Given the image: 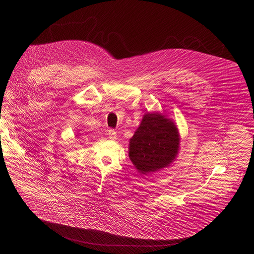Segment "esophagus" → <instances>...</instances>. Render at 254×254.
<instances>
[{
    "label": "esophagus",
    "mask_w": 254,
    "mask_h": 254,
    "mask_svg": "<svg viewBox=\"0 0 254 254\" xmlns=\"http://www.w3.org/2000/svg\"><path fill=\"white\" fill-rule=\"evenodd\" d=\"M108 137H110V139H113V140H115V139H117V132L114 130V129H111V130H108Z\"/></svg>",
    "instance_id": "obj_1"
}]
</instances>
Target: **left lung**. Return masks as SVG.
<instances>
[{"label":"left lung","mask_w":254,"mask_h":254,"mask_svg":"<svg viewBox=\"0 0 254 254\" xmlns=\"http://www.w3.org/2000/svg\"><path fill=\"white\" fill-rule=\"evenodd\" d=\"M179 146L180 135L173 121L158 113H148L130 138L129 158L139 174L147 175L170 165Z\"/></svg>","instance_id":"left-lung-1"}]
</instances>
